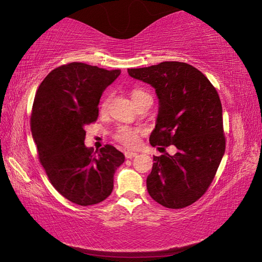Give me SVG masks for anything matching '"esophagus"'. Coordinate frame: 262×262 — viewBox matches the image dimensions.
Returning a JSON list of instances; mask_svg holds the SVG:
<instances>
[{
  "label": "esophagus",
  "mask_w": 262,
  "mask_h": 262,
  "mask_svg": "<svg viewBox=\"0 0 262 262\" xmlns=\"http://www.w3.org/2000/svg\"><path fill=\"white\" fill-rule=\"evenodd\" d=\"M124 155L126 158H134L137 156V152H135V151H125Z\"/></svg>",
  "instance_id": "1"
}]
</instances>
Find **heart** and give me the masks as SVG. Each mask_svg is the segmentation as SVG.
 <instances>
[{"label": "heart", "instance_id": "1", "mask_svg": "<svg viewBox=\"0 0 262 262\" xmlns=\"http://www.w3.org/2000/svg\"><path fill=\"white\" fill-rule=\"evenodd\" d=\"M146 98H151V96L144 90L134 89L131 91V99L135 103V105H137L142 100L146 99ZM108 99H110L108 94H106V96L103 98V100H101L100 106H99L100 112L106 111V108H107V105H108ZM139 134L140 131L138 128L130 127V126H119L116 130L115 135H113V138L125 146L134 147L138 144Z\"/></svg>", "mask_w": 262, "mask_h": 262}]
</instances>
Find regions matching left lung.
Returning <instances> with one entry per match:
<instances>
[{
    "mask_svg": "<svg viewBox=\"0 0 262 262\" xmlns=\"http://www.w3.org/2000/svg\"><path fill=\"white\" fill-rule=\"evenodd\" d=\"M127 72L156 89L159 110L150 144L177 147L173 156L154 157L147 191L166 208L190 206L208 190L226 150L217 91L202 72L185 62L164 61Z\"/></svg>",
    "mask_w": 262,
    "mask_h": 262,
    "instance_id": "obj_1",
    "label": "left lung"
}]
</instances>
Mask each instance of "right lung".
Segmentation results:
<instances>
[{"label":"right lung","instance_id":"1","mask_svg":"<svg viewBox=\"0 0 262 262\" xmlns=\"http://www.w3.org/2000/svg\"><path fill=\"white\" fill-rule=\"evenodd\" d=\"M119 74V70L70 62L53 70L34 98L30 128L39 161L53 187L79 206L111 195L113 176L125 159L110 144L97 154L84 144L85 126L97 122L101 94Z\"/></svg>","mask_w":262,"mask_h":262}]
</instances>
